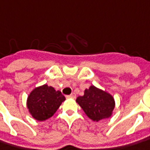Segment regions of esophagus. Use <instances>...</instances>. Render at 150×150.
I'll return each mask as SVG.
<instances>
[{"label":"esophagus","instance_id":"1","mask_svg":"<svg viewBox=\"0 0 150 150\" xmlns=\"http://www.w3.org/2000/svg\"><path fill=\"white\" fill-rule=\"evenodd\" d=\"M75 97H76L75 93H71V94H70V95H67V98H75Z\"/></svg>","mask_w":150,"mask_h":150}]
</instances>
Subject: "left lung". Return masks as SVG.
<instances>
[{"mask_svg":"<svg viewBox=\"0 0 150 150\" xmlns=\"http://www.w3.org/2000/svg\"><path fill=\"white\" fill-rule=\"evenodd\" d=\"M76 102L88 117L94 122L111 117L115 108L112 96L95 86H90L88 89H85L84 94L78 97Z\"/></svg>","mask_w":150,"mask_h":150,"instance_id":"left-lung-1","label":"left lung"}]
</instances>
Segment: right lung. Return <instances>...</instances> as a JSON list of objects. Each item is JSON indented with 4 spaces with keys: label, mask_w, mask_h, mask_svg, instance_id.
<instances>
[{
    "label": "right lung",
    "mask_w": 150,
    "mask_h": 150,
    "mask_svg": "<svg viewBox=\"0 0 150 150\" xmlns=\"http://www.w3.org/2000/svg\"><path fill=\"white\" fill-rule=\"evenodd\" d=\"M66 98L62 92L56 91L52 86L44 84L34 88L27 100L28 111L38 121H45L57 112Z\"/></svg>",
    "instance_id": "add662e5"
}]
</instances>
